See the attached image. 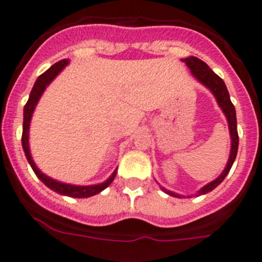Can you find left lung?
I'll return each instance as SVG.
<instances>
[{"label":"left lung","instance_id":"left-lung-1","mask_svg":"<svg viewBox=\"0 0 262 262\" xmlns=\"http://www.w3.org/2000/svg\"><path fill=\"white\" fill-rule=\"evenodd\" d=\"M186 64H187L188 69L191 70L193 76L199 80L203 85H205L208 89L211 90V93L214 94V97L216 98V102H218L219 107L222 108V111L224 112L225 117H227L228 125H229V132H230V139H232V146H230V155L229 159H228L227 167L224 168L222 174L219 176L216 180H214L213 182L208 183L206 186H204L200 191H199V195H204V193H208L210 191H213L214 188L218 187L220 183L224 181V178L227 177V174L229 173L230 168H232L233 163H234L235 157H237L238 151V132H237V117H235V108L233 105V103L230 102L229 93H228L227 86H225L224 81L205 63L204 61H201L198 57H187V58L182 59ZM162 190L165 193L170 196H174V198H181L177 193L172 192V191H168L165 188L162 187Z\"/></svg>","mask_w":262,"mask_h":262}]
</instances>
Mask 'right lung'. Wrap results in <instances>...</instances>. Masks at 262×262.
Instances as JSON below:
<instances>
[{
  "label": "right lung",
  "instance_id": "1",
  "mask_svg": "<svg viewBox=\"0 0 262 262\" xmlns=\"http://www.w3.org/2000/svg\"><path fill=\"white\" fill-rule=\"evenodd\" d=\"M69 64V59H61L57 63H54L53 66L49 67L46 72H43L39 77L35 81L34 86H33L32 92H30L29 99H28L27 104L24 107V122H23V136H21V144L23 149H24L25 157H27L28 162H29L30 167L33 168L35 174L38 176L40 181L49 187L51 190L56 191V192L61 193V195L70 196V198H77V199H85L90 198V196H94L97 193L102 192L104 188H107L108 186L112 183V181L115 180L116 173H117V169L112 173L110 178L107 181H104L103 183H99V185H92V186H75V185H67V183L58 182L56 180H52L51 177L46 176L44 173L40 172L38 169V167L35 165L34 160H33L32 154H30L29 149V126H30V120H32L33 112H34L35 107H37L38 100L42 97L43 92L46 90V88L51 84L52 80L59 74V72L63 70L64 66Z\"/></svg>",
  "mask_w": 262,
  "mask_h": 262
}]
</instances>
